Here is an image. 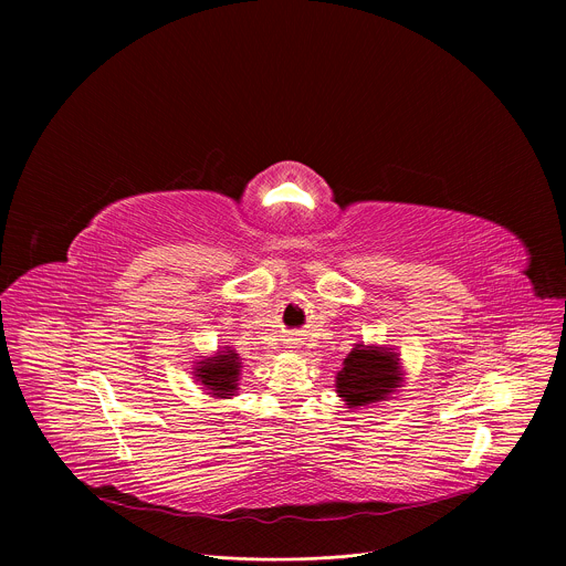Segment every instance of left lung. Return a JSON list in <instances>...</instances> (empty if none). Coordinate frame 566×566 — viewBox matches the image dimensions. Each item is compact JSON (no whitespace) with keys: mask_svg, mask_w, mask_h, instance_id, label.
I'll list each match as a JSON object with an SVG mask.
<instances>
[{"mask_svg":"<svg viewBox=\"0 0 566 566\" xmlns=\"http://www.w3.org/2000/svg\"><path fill=\"white\" fill-rule=\"evenodd\" d=\"M402 382L400 360L389 347L356 345L336 376V391L349 408L385 400Z\"/></svg>","mask_w":566,"mask_h":566,"instance_id":"1","label":"left lung"}]
</instances>
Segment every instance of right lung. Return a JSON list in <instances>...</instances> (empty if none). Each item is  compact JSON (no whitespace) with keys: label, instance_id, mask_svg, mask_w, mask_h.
<instances>
[{"label":"right lung","instance_id":"obj_1","mask_svg":"<svg viewBox=\"0 0 566 566\" xmlns=\"http://www.w3.org/2000/svg\"><path fill=\"white\" fill-rule=\"evenodd\" d=\"M192 374L199 385H203L201 389H208V394L214 398H230L237 391V380L241 374L239 354L230 347H223L214 356L201 358Z\"/></svg>","mask_w":566,"mask_h":566}]
</instances>
